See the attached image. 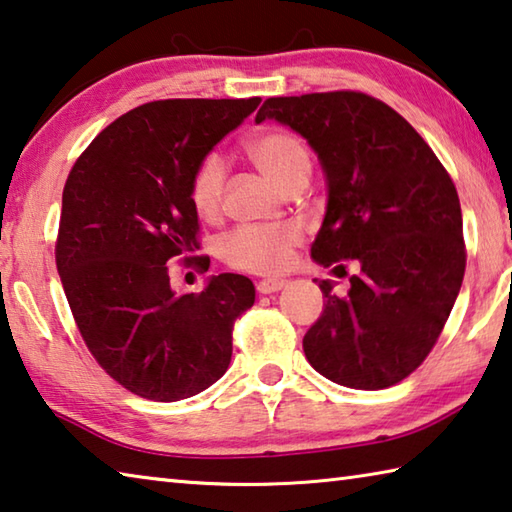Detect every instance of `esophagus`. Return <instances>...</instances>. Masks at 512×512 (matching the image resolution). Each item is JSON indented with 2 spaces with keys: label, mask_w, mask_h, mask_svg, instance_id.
Returning a JSON list of instances; mask_svg holds the SVG:
<instances>
[{
  "label": "esophagus",
  "mask_w": 512,
  "mask_h": 512,
  "mask_svg": "<svg viewBox=\"0 0 512 512\" xmlns=\"http://www.w3.org/2000/svg\"><path fill=\"white\" fill-rule=\"evenodd\" d=\"M285 283H288V281H283V279H261L256 283V290L261 294H272V292L283 290Z\"/></svg>",
  "instance_id": "1"
}]
</instances>
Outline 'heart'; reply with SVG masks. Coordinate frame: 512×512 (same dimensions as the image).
Wrapping results in <instances>:
<instances>
[{
    "label": "heart",
    "instance_id": "heart-1",
    "mask_svg": "<svg viewBox=\"0 0 512 512\" xmlns=\"http://www.w3.org/2000/svg\"><path fill=\"white\" fill-rule=\"evenodd\" d=\"M247 155L254 166L281 191L306 186L312 173V155L306 143L288 130H265L247 143ZM227 166L220 155H206L195 166L188 182V200L202 220L220 218L224 204ZM301 242L294 227H251L242 224L220 240V258L233 270L251 274L283 272L292 261V249Z\"/></svg>",
    "mask_w": 512,
    "mask_h": 512
}]
</instances>
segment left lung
<instances>
[{"mask_svg": "<svg viewBox=\"0 0 512 512\" xmlns=\"http://www.w3.org/2000/svg\"><path fill=\"white\" fill-rule=\"evenodd\" d=\"M265 119L308 139L326 173L328 206L312 258L324 267L360 263L344 297L319 281L326 303L303 353L342 387H393L425 362L463 283L452 177L425 139L369 94L267 98L256 123Z\"/></svg>", "mask_w": 512, "mask_h": 512, "instance_id": "1", "label": "left lung"}]
</instances>
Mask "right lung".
<instances>
[{
	"instance_id": "1",
	"label": "right lung",
	"mask_w": 512,
	"mask_h": 512,
	"mask_svg": "<svg viewBox=\"0 0 512 512\" xmlns=\"http://www.w3.org/2000/svg\"><path fill=\"white\" fill-rule=\"evenodd\" d=\"M261 98H168L123 114L76 159L62 191L56 265L89 353L155 402L191 398L231 362L236 319L254 306L247 276H211L175 294L168 261L209 270L188 200L195 166Z\"/></svg>"
}]
</instances>
